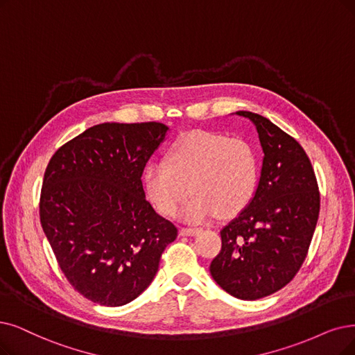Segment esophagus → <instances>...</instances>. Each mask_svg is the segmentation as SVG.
Returning <instances> with one entry per match:
<instances>
[{
	"label": "esophagus",
	"instance_id": "1",
	"mask_svg": "<svg viewBox=\"0 0 355 355\" xmlns=\"http://www.w3.org/2000/svg\"><path fill=\"white\" fill-rule=\"evenodd\" d=\"M200 232H201V229H196V227H183L179 233H180V236H193Z\"/></svg>",
	"mask_w": 355,
	"mask_h": 355
}]
</instances>
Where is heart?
Masks as SVG:
<instances>
[{"label": "heart", "mask_w": 355, "mask_h": 355, "mask_svg": "<svg viewBox=\"0 0 355 355\" xmlns=\"http://www.w3.org/2000/svg\"><path fill=\"white\" fill-rule=\"evenodd\" d=\"M144 192L154 208L172 216L187 196L179 217L204 221L242 211L258 185V157L249 141L212 131H191L172 144L166 159L151 162L143 176Z\"/></svg>", "instance_id": "obj_1"}]
</instances>
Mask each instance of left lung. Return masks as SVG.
Segmentation results:
<instances>
[{"label": "left lung", "instance_id": "8db88e82", "mask_svg": "<svg viewBox=\"0 0 355 355\" xmlns=\"http://www.w3.org/2000/svg\"><path fill=\"white\" fill-rule=\"evenodd\" d=\"M258 131L263 159L250 202L223 227L221 250L209 272L236 299L258 300L299 272L313 237L320 196L303 147L271 121L246 110Z\"/></svg>", "mask_w": 355, "mask_h": 355}]
</instances>
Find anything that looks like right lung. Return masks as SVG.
Listing matches in <instances>:
<instances>
[{"mask_svg":"<svg viewBox=\"0 0 355 355\" xmlns=\"http://www.w3.org/2000/svg\"><path fill=\"white\" fill-rule=\"evenodd\" d=\"M167 131L160 122L94 125L46 167L42 229L69 284L94 303L116 307L137 299L178 236L146 200L141 180Z\"/></svg>","mask_w":355,"mask_h":355,"instance_id":"right-lung-1","label":"right lung"}]
</instances>
